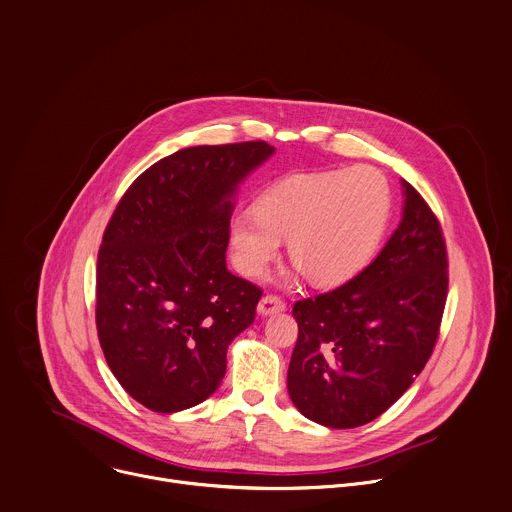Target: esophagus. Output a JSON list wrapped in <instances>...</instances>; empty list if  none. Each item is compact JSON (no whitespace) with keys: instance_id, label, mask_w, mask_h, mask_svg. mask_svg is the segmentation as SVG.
Listing matches in <instances>:
<instances>
[{"instance_id":"1","label":"esophagus","mask_w":512,"mask_h":512,"mask_svg":"<svg viewBox=\"0 0 512 512\" xmlns=\"http://www.w3.org/2000/svg\"><path fill=\"white\" fill-rule=\"evenodd\" d=\"M287 307V303L279 297V295H275V293H269V295H265L261 301H259V313L261 315H273V313H279V311H283Z\"/></svg>"}]
</instances>
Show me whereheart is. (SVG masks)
I'll return each instance as SVG.
<instances>
[{"mask_svg": "<svg viewBox=\"0 0 512 512\" xmlns=\"http://www.w3.org/2000/svg\"><path fill=\"white\" fill-rule=\"evenodd\" d=\"M392 209V189L380 168L295 175L269 187L257 207L229 219L235 267L259 277L289 237V257L315 285H339L372 259Z\"/></svg>", "mask_w": 512, "mask_h": 512, "instance_id": "heart-1", "label": "heart"}]
</instances>
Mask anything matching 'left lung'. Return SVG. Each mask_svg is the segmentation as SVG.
<instances>
[{
    "instance_id": "left-lung-1",
    "label": "left lung",
    "mask_w": 512,
    "mask_h": 512,
    "mask_svg": "<svg viewBox=\"0 0 512 512\" xmlns=\"http://www.w3.org/2000/svg\"><path fill=\"white\" fill-rule=\"evenodd\" d=\"M404 217L354 279L295 301L297 342L287 390L297 410L327 428L384 414L418 378L440 333L448 295L442 227L404 181Z\"/></svg>"
}]
</instances>
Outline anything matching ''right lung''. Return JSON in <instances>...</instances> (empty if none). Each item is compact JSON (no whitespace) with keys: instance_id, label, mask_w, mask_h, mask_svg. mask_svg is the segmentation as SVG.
I'll return each instance as SVG.
<instances>
[{"instance_id":"1","label":"right lung","mask_w":512,"mask_h":512,"mask_svg":"<svg viewBox=\"0 0 512 512\" xmlns=\"http://www.w3.org/2000/svg\"><path fill=\"white\" fill-rule=\"evenodd\" d=\"M263 140L164 156L126 189L98 251L96 329L120 386L152 412L207 400L263 289L227 269L231 197Z\"/></svg>"}]
</instances>
